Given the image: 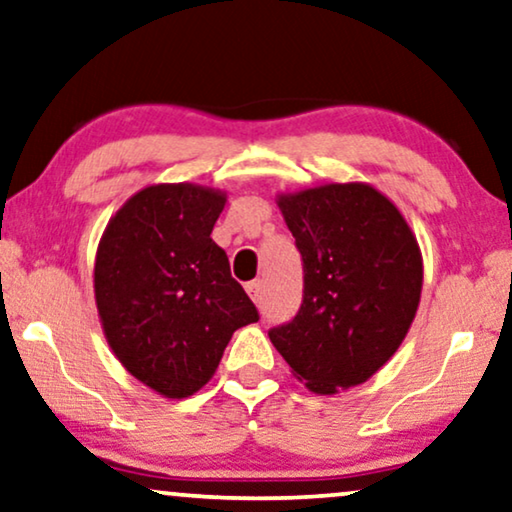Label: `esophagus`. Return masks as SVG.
I'll list each match as a JSON object with an SVG mask.
<instances>
[{"label": "esophagus", "instance_id": "esophagus-1", "mask_svg": "<svg viewBox=\"0 0 512 512\" xmlns=\"http://www.w3.org/2000/svg\"><path fill=\"white\" fill-rule=\"evenodd\" d=\"M245 290H248L252 302H260V299H262V283L260 281L248 283V285H245Z\"/></svg>", "mask_w": 512, "mask_h": 512}]
</instances>
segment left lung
<instances>
[{
  "label": "left lung",
  "instance_id": "obj_1",
  "mask_svg": "<svg viewBox=\"0 0 512 512\" xmlns=\"http://www.w3.org/2000/svg\"><path fill=\"white\" fill-rule=\"evenodd\" d=\"M304 262L297 316L271 344L313 393L363 384L398 351L417 316L424 262L391 199L365 182L278 194Z\"/></svg>",
  "mask_w": 512,
  "mask_h": 512
}]
</instances>
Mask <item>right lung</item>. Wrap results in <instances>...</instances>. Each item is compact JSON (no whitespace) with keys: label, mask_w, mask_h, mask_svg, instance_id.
I'll return each mask as SVG.
<instances>
[{"label":"right lung","mask_w":512,"mask_h":512,"mask_svg":"<svg viewBox=\"0 0 512 512\" xmlns=\"http://www.w3.org/2000/svg\"><path fill=\"white\" fill-rule=\"evenodd\" d=\"M224 203L220 189L192 182L145 187L109 220L95 252V304L109 349L163 398L206 386L231 335L260 320L210 238Z\"/></svg>","instance_id":"right-lung-1"}]
</instances>
